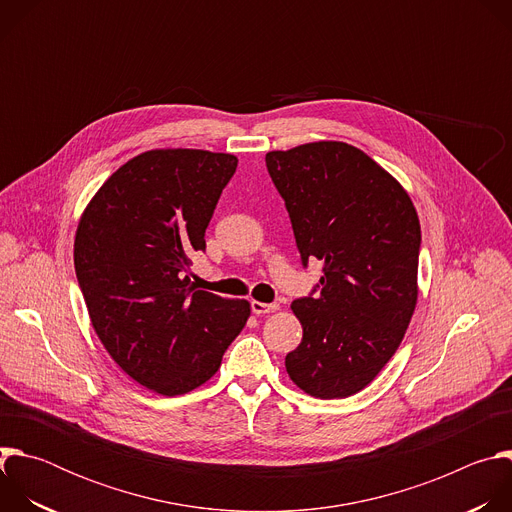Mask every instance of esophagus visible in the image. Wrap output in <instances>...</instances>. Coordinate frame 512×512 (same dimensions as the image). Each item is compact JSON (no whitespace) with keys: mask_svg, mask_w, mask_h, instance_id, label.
Masks as SVG:
<instances>
[{"mask_svg":"<svg viewBox=\"0 0 512 512\" xmlns=\"http://www.w3.org/2000/svg\"><path fill=\"white\" fill-rule=\"evenodd\" d=\"M251 310H253V314L261 316V314H271V312L279 310V306H277V304H263V302H251Z\"/></svg>","mask_w":512,"mask_h":512,"instance_id":"34e87169","label":"esophagus"}]
</instances>
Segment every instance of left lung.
<instances>
[{
    "instance_id": "left-lung-1",
    "label": "left lung",
    "mask_w": 512,
    "mask_h": 512,
    "mask_svg": "<svg viewBox=\"0 0 512 512\" xmlns=\"http://www.w3.org/2000/svg\"><path fill=\"white\" fill-rule=\"evenodd\" d=\"M265 164L302 265L324 263L319 294L291 304L304 336L285 356L287 375L312 397H350L381 373L411 322L421 247L415 206L389 172L344 141L269 152Z\"/></svg>"
}]
</instances>
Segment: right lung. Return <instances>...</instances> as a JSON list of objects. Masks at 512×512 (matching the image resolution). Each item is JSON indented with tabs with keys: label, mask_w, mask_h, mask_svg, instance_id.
Returning a JSON list of instances; mask_svg holds the SVG:
<instances>
[{
	"label": "right lung",
	"mask_w": 512,
	"mask_h": 512,
	"mask_svg": "<svg viewBox=\"0 0 512 512\" xmlns=\"http://www.w3.org/2000/svg\"><path fill=\"white\" fill-rule=\"evenodd\" d=\"M237 162L182 148L139 154L99 188L77 229L75 271L99 340L133 381L166 397L206 383L251 314L247 300L194 289L184 275Z\"/></svg>",
	"instance_id": "obj_1"
}]
</instances>
